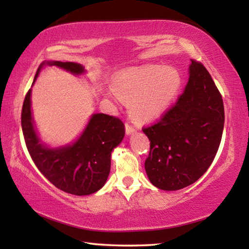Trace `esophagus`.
I'll return each mask as SVG.
<instances>
[{
    "mask_svg": "<svg viewBox=\"0 0 249 249\" xmlns=\"http://www.w3.org/2000/svg\"><path fill=\"white\" fill-rule=\"evenodd\" d=\"M125 128H126V134H127V135L132 134V133L135 132V130H136V128H135L133 125H130V124H128V123L125 124Z\"/></svg>",
    "mask_w": 249,
    "mask_h": 249,
    "instance_id": "1",
    "label": "esophagus"
}]
</instances>
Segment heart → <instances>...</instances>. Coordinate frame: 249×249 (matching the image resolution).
Returning a JSON list of instances; mask_svg holds the SVG:
<instances>
[{"label":"heart","mask_w":249,"mask_h":249,"mask_svg":"<svg viewBox=\"0 0 249 249\" xmlns=\"http://www.w3.org/2000/svg\"><path fill=\"white\" fill-rule=\"evenodd\" d=\"M180 86L179 71L160 65L126 69L114 79L117 94L130 101V113L138 121H149L162 114L176 98Z\"/></svg>","instance_id":"heart-1"}]
</instances>
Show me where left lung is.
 I'll list each match as a JSON object with an SVG mask.
<instances>
[{"label": "left lung", "mask_w": 249, "mask_h": 249, "mask_svg": "<svg viewBox=\"0 0 249 249\" xmlns=\"http://www.w3.org/2000/svg\"><path fill=\"white\" fill-rule=\"evenodd\" d=\"M224 127V105L209 71L191 59L183 93L155 124L142 127L150 141L145 161L150 182L174 191L201 178L213 162Z\"/></svg>", "instance_id": "left-lung-1"}]
</instances>
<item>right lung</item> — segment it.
<instances>
[{
    "label": "right lung",
    "instance_id": "obj_1",
    "mask_svg": "<svg viewBox=\"0 0 249 249\" xmlns=\"http://www.w3.org/2000/svg\"><path fill=\"white\" fill-rule=\"evenodd\" d=\"M48 64L74 74L84 71L81 65L74 62L52 61ZM41 66L37 70L34 81ZM22 129L25 144L37 169L54 187L74 196L92 195L103 187L111 169L112 150L125 135L124 123L119 117L101 113L91 117L87 128L73 145L49 149L39 144V138L34 129L31 90L24 99Z\"/></svg>",
    "mask_w": 249,
    "mask_h": 249
}]
</instances>
